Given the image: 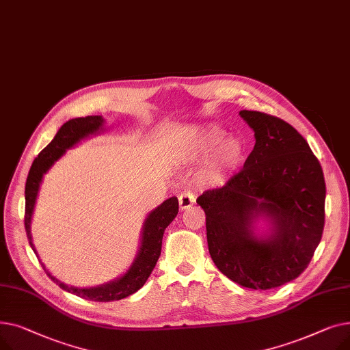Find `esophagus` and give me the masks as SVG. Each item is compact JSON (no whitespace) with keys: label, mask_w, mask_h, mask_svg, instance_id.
Listing matches in <instances>:
<instances>
[{"label":"esophagus","mask_w":350,"mask_h":350,"mask_svg":"<svg viewBox=\"0 0 350 350\" xmlns=\"http://www.w3.org/2000/svg\"><path fill=\"white\" fill-rule=\"evenodd\" d=\"M196 203V194L191 191H185L178 196V204H180V210H186L190 206H193Z\"/></svg>","instance_id":"1"}]
</instances>
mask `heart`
<instances>
[{"instance_id":"1","label":"heart","mask_w":350,"mask_h":350,"mask_svg":"<svg viewBox=\"0 0 350 350\" xmlns=\"http://www.w3.org/2000/svg\"><path fill=\"white\" fill-rule=\"evenodd\" d=\"M221 129L211 127L203 133L194 147L196 159H207L208 170L214 177L227 178L241 167L245 159V144L238 137H227Z\"/></svg>"}]
</instances>
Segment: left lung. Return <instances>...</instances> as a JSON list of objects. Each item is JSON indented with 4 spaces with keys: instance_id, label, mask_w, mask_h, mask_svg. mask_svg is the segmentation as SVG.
<instances>
[{
    "instance_id": "obj_1",
    "label": "left lung",
    "mask_w": 350,
    "mask_h": 350,
    "mask_svg": "<svg viewBox=\"0 0 350 350\" xmlns=\"http://www.w3.org/2000/svg\"><path fill=\"white\" fill-rule=\"evenodd\" d=\"M255 132L244 167L223 187L197 198L206 213L208 251L227 278L251 289L281 286L309 265L325 226L326 186L308 142L277 116L241 110ZM268 215L274 232L256 241L254 216Z\"/></svg>"
}]
</instances>
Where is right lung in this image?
<instances>
[{
    "instance_id": "add662e5",
    "label": "right lung",
    "mask_w": 350,
    "mask_h": 350,
    "mask_svg": "<svg viewBox=\"0 0 350 350\" xmlns=\"http://www.w3.org/2000/svg\"><path fill=\"white\" fill-rule=\"evenodd\" d=\"M103 123L102 116H86V118H78L66 122L53 137V140L45 147V149L38 154L31 165L27 183H25V215H24V224L25 231L31 248L36 254L32 238H31V215L33 211L36 194H38V189L41 185V180L44 173L51 167L55 160H58L66 149L70 146L79 142L88 135H92L98 132ZM178 213V200L177 197H172L165 200L161 206H159L154 211H152L147 217L143 235H142V245L137 258L135 260L133 265L131 267L122 278L109 282L106 285L98 286V288H88V289H79L68 286L62 282H59L57 278H53L52 275L45 269L44 264L42 268L48 273V277L57 284L64 291H68L73 295L81 297L83 299L89 301H98V302H110V301H119L129 295H132L136 291H139L147 278L150 277L153 268L156 267V262L161 252V240L163 232L167 227L174 217Z\"/></svg>"
}]
</instances>
